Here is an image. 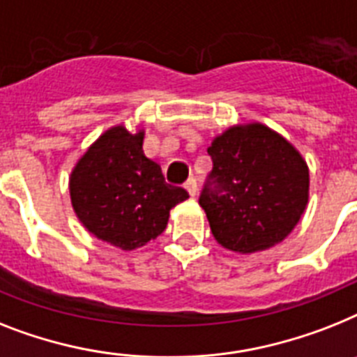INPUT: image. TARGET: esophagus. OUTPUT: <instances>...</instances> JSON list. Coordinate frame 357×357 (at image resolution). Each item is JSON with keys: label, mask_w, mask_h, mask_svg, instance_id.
Wrapping results in <instances>:
<instances>
[{"label": "esophagus", "mask_w": 357, "mask_h": 357, "mask_svg": "<svg viewBox=\"0 0 357 357\" xmlns=\"http://www.w3.org/2000/svg\"><path fill=\"white\" fill-rule=\"evenodd\" d=\"M184 188L188 190V193H190L191 197L197 195V181L193 178V176H190V178L184 182Z\"/></svg>", "instance_id": "1"}]
</instances>
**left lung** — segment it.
<instances>
[{
    "mask_svg": "<svg viewBox=\"0 0 357 357\" xmlns=\"http://www.w3.org/2000/svg\"><path fill=\"white\" fill-rule=\"evenodd\" d=\"M213 169L200 191L217 243L252 253L281 243L308 202V166L296 147L263 123L237 126L208 147Z\"/></svg>",
    "mask_w": 357,
    "mask_h": 357,
    "instance_id": "obj_1",
    "label": "left lung"
}]
</instances>
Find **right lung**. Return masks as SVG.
I'll return each mask as SVG.
<instances>
[{
  "label": "right lung",
  "instance_id": "right-lung-1",
  "mask_svg": "<svg viewBox=\"0 0 357 357\" xmlns=\"http://www.w3.org/2000/svg\"><path fill=\"white\" fill-rule=\"evenodd\" d=\"M144 131H105L70 173V202L82 225L105 243L135 250L166 229L169 210L188 191L167 184L142 149Z\"/></svg>",
  "mask_w": 357,
  "mask_h": 357
}]
</instances>
